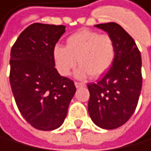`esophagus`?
<instances>
[{"label": "esophagus", "instance_id": "1", "mask_svg": "<svg viewBox=\"0 0 151 151\" xmlns=\"http://www.w3.org/2000/svg\"><path fill=\"white\" fill-rule=\"evenodd\" d=\"M75 87H76L77 88H83V87H85V84L84 83H80V82H75Z\"/></svg>", "mask_w": 151, "mask_h": 151}]
</instances>
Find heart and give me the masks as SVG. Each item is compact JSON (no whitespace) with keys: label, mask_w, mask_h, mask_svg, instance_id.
I'll use <instances>...</instances> for the list:
<instances>
[{"label":"heart","mask_w":151,"mask_h":151,"mask_svg":"<svg viewBox=\"0 0 151 151\" xmlns=\"http://www.w3.org/2000/svg\"><path fill=\"white\" fill-rule=\"evenodd\" d=\"M116 47L109 35L82 29L70 35L66 46L57 44L53 49V59L57 70L63 76H68L78 64L81 65L76 76L85 78L91 74L92 78L104 75L115 59Z\"/></svg>","instance_id":"heart-1"}]
</instances>
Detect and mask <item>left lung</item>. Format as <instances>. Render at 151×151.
Wrapping results in <instances>:
<instances>
[{
	"label": "left lung",
	"mask_w": 151,
	"mask_h": 151,
	"mask_svg": "<svg viewBox=\"0 0 151 151\" xmlns=\"http://www.w3.org/2000/svg\"><path fill=\"white\" fill-rule=\"evenodd\" d=\"M113 38L116 54L111 68L97 83L88 85V114L96 125L116 129L136 110L142 83V58L134 39L116 23L95 25Z\"/></svg>",
	"instance_id": "obj_1"
}]
</instances>
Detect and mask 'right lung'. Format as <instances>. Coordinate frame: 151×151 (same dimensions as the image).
I'll use <instances>...</instances> for the list:
<instances>
[{"label":"right lung","instance_id":"add662e5","mask_svg":"<svg viewBox=\"0 0 151 151\" xmlns=\"http://www.w3.org/2000/svg\"><path fill=\"white\" fill-rule=\"evenodd\" d=\"M64 32L63 25L35 23L21 32L10 52L9 82L23 117L38 130L62 125L76 88L55 68L53 49Z\"/></svg>","mask_w":151,"mask_h":151}]
</instances>
